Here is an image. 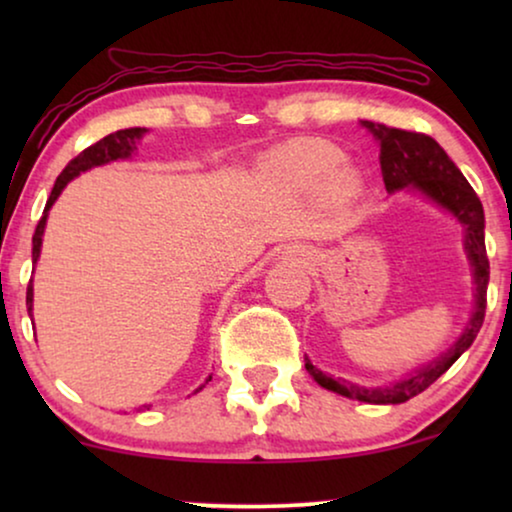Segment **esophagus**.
<instances>
[{
	"mask_svg": "<svg viewBox=\"0 0 512 512\" xmlns=\"http://www.w3.org/2000/svg\"><path fill=\"white\" fill-rule=\"evenodd\" d=\"M286 254H289V256H307L305 249H300V247H293V249L286 251Z\"/></svg>",
	"mask_w": 512,
	"mask_h": 512,
	"instance_id": "esophagus-1",
	"label": "esophagus"
}]
</instances>
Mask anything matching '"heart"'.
<instances>
[{
	"label": "heart",
	"mask_w": 512,
	"mask_h": 512,
	"mask_svg": "<svg viewBox=\"0 0 512 512\" xmlns=\"http://www.w3.org/2000/svg\"><path fill=\"white\" fill-rule=\"evenodd\" d=\"M263 174L272 184L291 193H312L321 188L331 202L345 205L361 191L354 167L342 165V153L326 142H291L265 156Z\"/></svg>",
	"instance_id": "obj_1"
}]
</instances>
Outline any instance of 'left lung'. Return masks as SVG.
Listing matches in <instances>:
<instances>
[{
    "label": "left lung",
    "instance_id": "obj_1",
    "mask_svg": "<svg viewBox=\"0 0 512 512\" xmlns=\"http://www.w3.org/2000/svg\"><path fill=\"white\" fill-rule=\"evenodd\" d=\"M370 135L380 144V167L382 179L389 193L410 191L419 193L433 205L450 212L461 226H464V251L468 263L473 270L475 284V305L473 314L468 319L464 333L459 335L457 342L433 359L426 366L417 368L415 373L405 375L403 380L382 384V387H361L349 380H335V377L321 373L317 366L305 356L307 373L314 377L319 387L335 394L354 398L361 403L373 405H398L410 401L412 396L422 394L426 387H431L468 347L473 345L475 335H478L482 319H485L487 307V284H489V261L485 249V212H482V202L471 184L459 172V167L452 163L450 156L443 151L436 139L422 132H408L398 128H387L382 123L361 121Z\"/></svg>",
    "mask_w": 512,
    "mask_h": 512
}]
</instances>
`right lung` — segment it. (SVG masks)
<instances>
[{"instance_id": "right-lung-1", "label": "right lung", "mask_w": 512, "mask_h": 512, "mask_svg": "<svg viewBox=\"0 0 512 512\" xmlns=\"http://www.w3.org/2000/svg\"><path fill=\"white\" fill-rule=\"evenodd\" d=\"M146 128H125V130H116L107 135L100 142L88 146L86 151H81L79 156L74 160H69L65 170L60 172L58 181H55L53 191H51V198L46 202V209H44V216H41L39 223H37V230H34V237H32V263L37 265L39 261V254H41V242H44V228H46V219H48V212H51L53 202L58 200V195L62 193V188H65L69 181L79 177L81 172H88L93 170V167H100V165H107V163H114V160H125L132 156V151L137 149V142L146 135ZM32 303H34V289H32V279H30V286H27V312H30L32 317ZM212 380V375L207 377L205 384ZM205 384H200L198 389H195V394L205 387ZM149 408V405H142V408H137V412H142Z\"/></svg>"}]
</instances>
